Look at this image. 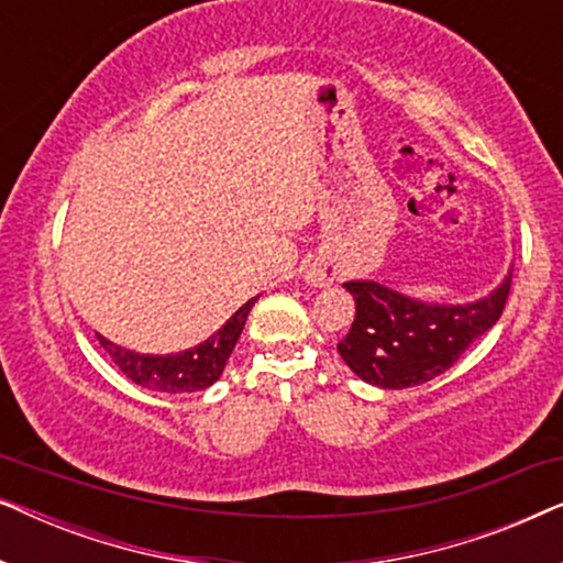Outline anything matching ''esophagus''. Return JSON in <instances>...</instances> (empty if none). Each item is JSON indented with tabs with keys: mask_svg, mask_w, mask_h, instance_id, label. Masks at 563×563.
<instances>
[{
	"mask_svg": "<svg viewBox=\"0 0 563 563\" xmlns=\"http://www.w3.org/2000/svg\"><path fill=\"white\" fill-rule=\"evenodd\" d=\"M305 279L307 284H312V287H330V284L338 279V266L328 264V261H314Z\"/></svg>",
	"mask_w": 563,
	"mask_h": 563,
	"instance_id": "esophagus-1",
	"label": "esophagus"
}]
</instances>
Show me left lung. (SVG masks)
<instances>
[{
	"label": "left lung",
	"instance_id": "left-lung-1",
	"mask_svg": "<svg viewBox=\"0 0 563 563\" xmlns=\"http://www.w3.org/2000/svg\"><path fill=\"white\" fill-rule=\"evenodd\" d=\"M510 282L512 266L487 297L464 305L422 302L372 279L345 282L343 287L356 302V318L338 343V353L372 387H418L449 372L461 353L495 325Z\"/></svg>",
	"mask_w": 563,
	"mask_h": 563
}]
</instances>
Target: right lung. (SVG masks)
Wrapping results in <instances>:
<instances>
[{
    "label": "right lung",
    "mask_w": 563,
    "mask_h": 563,
    "mask_svg": "<svg viewBox=\"0 0 563 563\" xmlns=\"http://www.w3.org/2000/svg\"><path fill=\"white\" fill-rule=\"evenodd\" d=\"M258 297H251L243 307H238L225 325L218 333H212L205 343L195 349L166 353V356H153V353H135L122 349V345L107 341L104 335L97 333V341L110 353V358L118 364L122 374L130 382L141 384L145 389L166 391V395H189L212 387L220 379L230 353H233L238 338L243 333L245 320H249L251 307L256 305Z\"/></svg>",
    "instance_id": "1"
}]
</instances>
